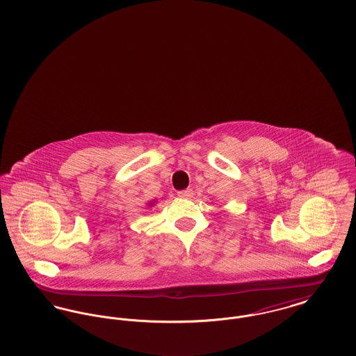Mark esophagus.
I'll list each match as a JSON object with an SVG mask.
<instances>
[{
  "label": "esophagus",
  "instance_id": "1",
  "mask_svg": "<svg viewBox=\"0 0 356 356\" xmlns=\"http://www.w3.org/2000/svg\"><path fill=\"white\" fill-rule=\"evenodd\" d=\"M192 195H193V191H192L191 188L184 189V191H179V192H177V196L184 197V199H189V197H192Z\"/></svg>",
  "mask_w": 356,
  "mask_h": 356
}]
</instances>
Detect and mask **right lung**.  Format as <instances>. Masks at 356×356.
<instances>
[{"label":"right lung","instance_id":"add662e5","mask_svg":"<svg viewBox=\"0 0 356 356\" xmlns=\"http://www.w3.org/2000/svg\"><path fill=\"white\" fill-rule=\"evenodd\" d=\"M149 205H153V203H149Z\"/></svg>","mask_w":356,"mask_h":356}]
</instances>
